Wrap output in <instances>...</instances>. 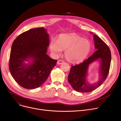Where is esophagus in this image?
Listing matches in <instances>:
<instances>
[{"mask_svg":"<svg viewBox=\"0 0 121 121\" xmlns=\"http://www.w3.org/2000/svg\"><path fill=\"white\" fill-rule=\"evenodd\" d=\"M64 61L63 60H59L57 61V64H59V65H60V64H62Z\"/></svg>","mask_w":121,"mask_h":121,"instance_id":"esophagus-1","label":"esophagus"}]
</instances>
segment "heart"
<instances>
[{
    "label": "heart",
    "mask_w": 121,
    "mask_h": 121,
    "mask_svg": "<svg viewBox=\"0 0 121 121\" xmlns=\"http://www.w3.org/2000/svg\"><path fill=\"white\" fill-rule=\"evenodd\" d=\"M91 43L89 40L76 35L62 34L58 40L52 38L50 43V49L54 55L65 51L66 59L71 63H78L84 60L91 49Z\"/></svg>",
    "instance_id": "b5f03b06"
}]
</instances>
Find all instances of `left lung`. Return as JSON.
<instances>
[{"label": "left lung", "mask_w": 121, "mask_h": 121, "mask_svg": "<svg viewBox=\"0 0 121 121\" xmlns=\"http://www.w3.org/2000/svg\"><path fill=\"white\" fill-rule=\"evenodd\" d=\"M93 38L95 48L97 50L82 63L71 66L68 76L69 82L73 89L78 92H88L95 90L105 81L109 72L111 58L109 48L97 35H94ZM98 60L100 63L101 77L97 83L91 84L86 78L88 67L92 62Z\"/></svg>", "instance_id": "1"}]
</instances>
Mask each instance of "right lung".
I'll use <instances>...</instances> for the list:
<instances>
[{"instance_id":"obj_1","label":"right lung","mask_w":121,"mask_h":121,"mask_svg":"<svg viewBox=\"0 0 121 121\" xmlns=\"http://www.w3.org/2000/svg\"><path fill=\"white\" fill-rule=\"evenodd\" d=\"M49 35L44 28L31 29L18 35L12 44L9 69L15 81L26 89L42 85L55 66L57 60L46 53ZM31 60L28 64L25 61Z\"/></svg>"}]
</instances>
